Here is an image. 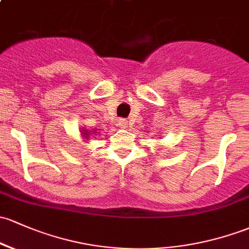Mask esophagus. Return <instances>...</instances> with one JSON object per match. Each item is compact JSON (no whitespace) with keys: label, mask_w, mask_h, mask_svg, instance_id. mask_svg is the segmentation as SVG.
<instances>
[{"label":"esophagus","mask_w":249,"mask_h":249,"mask_svg":"<svg viewBox=\"0 0 249 249\" xmlns=\"http://www.w3.org/2000/svg\"><path fill=\"white\" fill-rule=\"evenodd\" d=\"M119 125L121 128H127L128 127V122L125 120H120L119 121Z\"/></svg>","instance_id":"34e87169"}]
</instances>
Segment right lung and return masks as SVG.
<instances>
[{
  "label": "right lung",
  "instance_id": "obj_1",
  "mask_svg": "<svg viewBox=\"0 0 249 249\" xmlns=\"http://www.w3.org/2000/svg\"><path fill=\"white\" fill-rule=\"evenodd\" d=\"M81 133H82V136H83V138L85 139V140H89L90 135H91V134H95L96 132H95V130H93V132L91 133V132H90V130L85 129V128H84V129H81Z\"/></svg>",
  "mask_w": 249,
  "mask_h": 249
}]
</instances>
